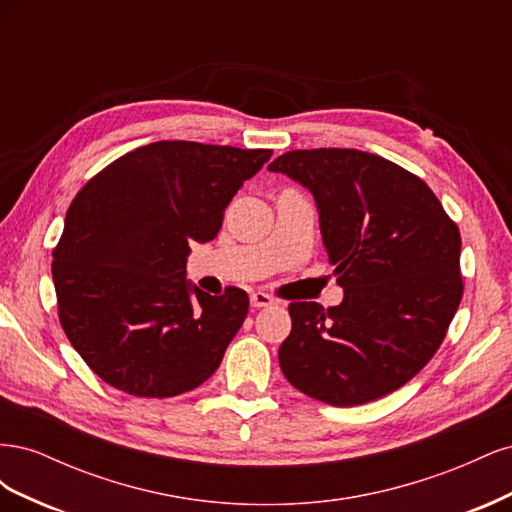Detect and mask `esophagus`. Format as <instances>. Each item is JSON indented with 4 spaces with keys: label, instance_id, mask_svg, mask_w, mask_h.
Wrapping results in <instances>:
<instances>
[{
    "label": "esophagus",
    "instance_id": "obj_1",
    "mask_svg": "<svg viewBox=\"0 0 512 512\" xmlns=\"http://www.w3.org/2000/svg\"><path fill=\"white\" fill-rule=\"evenodd\" d=\"M250 303H252V307L260 309V307H271L275 303V299L271 297V294H267V292H252Z\"/></svg>",
    "mask_w": 512,
    "mask_h": 512
}]
</instances>
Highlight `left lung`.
<instances>
[{"instance_id": "obj_1", "label": "left lung", "mask_w": 512, "mask_h": 512, "mask_svg": "<svg viewBox=\"0 0 512 512\" xmlns=\"http://www.w3.org/2000/svg\"><path fill=\"white\" fill-rule=\"evenodd\" d=\"M314 194L344 301L288 305V382L350 408L397 391L444 342L459 301L461 235L410 170L356 149H297L269 164Z\"/></svg>"}]
</instances>
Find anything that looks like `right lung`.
<instances>
[{
	"label": "right lung",
	"instance_id": "1",
	"mask_svg": "<svg viewBox=\"0 0 512 512\" xmlns=\"http://www.w3.org/2000/svg\"><path fill=\"white\" fill-rule=\"evenodd\" d=\"M271 149L190 141L138 147L74 196L53 250L59 322L106 384L175 397L203 384L250 309L230 286L211 297L185 280L190 243L218 237L224 209Z\"/></svg>",
	"mask_w": 512,
	"mask_h": 512
}]
</instances>
